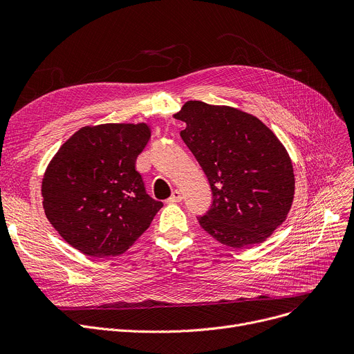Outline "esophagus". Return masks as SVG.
I'll use <instances>...</instances> for the list:
<instances>
[{"mask_svg":"<svg viewBox=\"0 0 354 354\" xmlns=\"http://www.w3.org/2000/svg\"><path fill=\"white\" fill-rule=\"evenodd\" d=\"M182 198H183L182 192H180V191H178V189H175V191L172 192L171 198L167 199V202H169V203H176V202H180V201H182Z\"/></svg>","mask_w":354,"mask_h":354,"instance_id":"obj_1","label":"esophagus"}]
</instances>
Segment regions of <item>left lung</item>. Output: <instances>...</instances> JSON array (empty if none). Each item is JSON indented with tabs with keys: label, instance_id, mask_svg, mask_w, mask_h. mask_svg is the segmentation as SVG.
Returning a JSON list of instances; mask_svg holds the SVG:
<instances>
[{
	"label": "left lung",
	"instance_id": "8db88e82",
	"mask_svg": "<svg viewBox=\"0 0 354 354\" xmlns=\"http://www.w3.org/2000/svg\"><path fill=\"white\" fill-rule=\"evenodd\" d=\"M180 138L205 172L212 205L199 225L221 244H261L286 221L295 179L283 143L255 116L198 100L174 115Z\"/></svg>",
	"mask_w": 354,
	"mask_h": 354
}]
</instances>
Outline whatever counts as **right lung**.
I'll return each instance as SVG.
<instances>
[{
	"label": "right lung",
	"instance_id": "1",
	"mask_svg": "<svg viewBox=\"0 0 354 354\" xmlns=\"http://www.w3.org/2000/svg\"><path fill=\"white\" fill-rule=\"evenodd\" d=\"M149 139L146 123L84 126L50 160L43 208L73 248L99 258L119 255L151 225L163 203L146 194L135 166Z\"/></svg>",
	"mask_w": 354,
	"mask_h": 354
}]
</instances>
